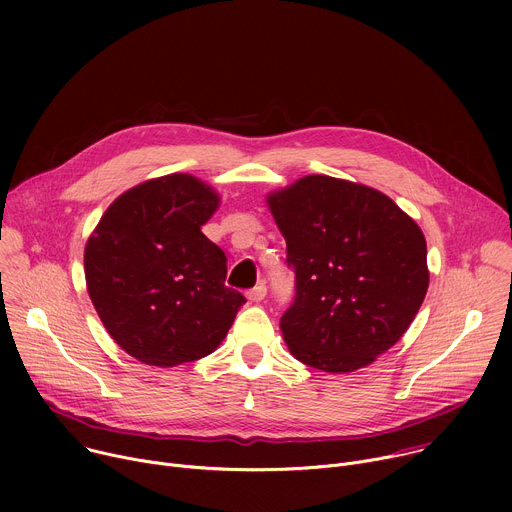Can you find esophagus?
<instances>
[{
  "label": "esophagus",
  "mask_w": 512,
  "mask_h": 512,
  "mask_svg": "<svg viewBox=\"0 0 512 512\" xmlns=\"http://www.w3.org/2000/svg\"><path fill=\"white\" fill-rule=\"evenodd\" d=\"M265 296H267V287H265V283H257L249 294H247V298L251 300V302H261V300H265Z\"/></svg>",
  "instance_id": "obj_1"
}]
</instances>
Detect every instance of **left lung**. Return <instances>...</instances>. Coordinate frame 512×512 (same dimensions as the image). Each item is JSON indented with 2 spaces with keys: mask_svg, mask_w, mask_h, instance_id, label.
I'll list each match as a JSON object with an SVG mask.
<instances>
[{
  "mask_svg": "<svg viewBox=\"0 0 512 512\" xmlns=\"http://www.w3.org/2000/svg\"><path fill=\"white\" fill-rule=\"evenodd\" d=\"M296 271L279 328L291 356L344 375L369 367L411 326L429 285L419 225L387 194L310 174L267 194Z\"/></svg>",
  "mask_w": 512,
  "mask_h": 512,
  "instance_id": "obj_1",
  "label": "left lung"
}]
</instances>
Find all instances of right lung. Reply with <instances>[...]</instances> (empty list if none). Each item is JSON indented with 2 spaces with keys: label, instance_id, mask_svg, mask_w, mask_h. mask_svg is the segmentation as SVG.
I'll list each match as a JSON object with an SVG mask.
<instances>
[{
  "label": "right lung",
  "instance_id": "add662e5",
  "mask_svg": "<svg viewBox=\"0 0 512 512\" xmlns=\"http://www.w3.org/2000/svg\"><path fill=\"white\" fill-rule=\"evenodd\" d=\"M218 204L206 182L168 174L117 196L91 233L89 298L135 360L170 369L214 352L245 304L225 287V251L200 231Z\"/></svg>",
  "mask_w": 512,
  "mask_h": 512
}]
</instances>
